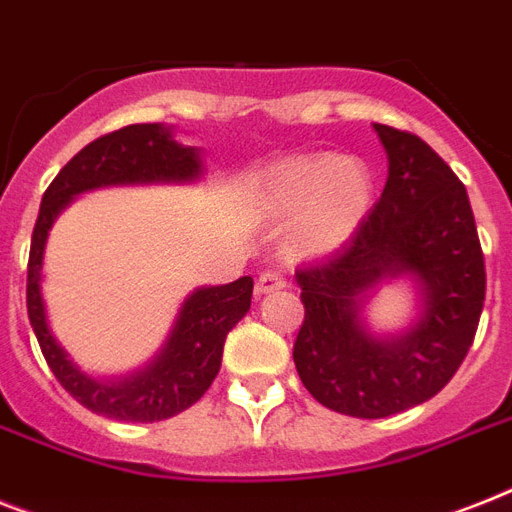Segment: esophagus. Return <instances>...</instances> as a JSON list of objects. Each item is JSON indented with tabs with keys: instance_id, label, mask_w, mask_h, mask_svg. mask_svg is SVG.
I'll return each instance as SVG.
<instances>
[{
	"instance_id": "obj_1",
	"label": "esophagus",
	"mask_w": 512,
	"mask_h": 512,
	"mask_svg": "<svg viewBox=\"0 0 512 512\" xmlns=\"http://www.w3.org/2000/svg\"><path fill=\"white\" fill-rule=\"evenodd\" d=\"M284 286H286V276L276 268L263 270V273H260V278H257V294L278 292V289H284Z\"/></svg>"
}]
</instances>
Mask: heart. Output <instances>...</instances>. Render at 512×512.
I'll list each match as a JSON object with an SVG mask.
<instances>
[{"instance_id": "b5f03b06", "label": "heart", "mask_w": 512, "mask_h": 512, "mask_svg": "<svg viewBox=\"0 0 512 512\" xmlns=\"http://www.w3.org/2000/svg\"><path fill=\"white\" fill-rule=\"evenodd\" d=\"M373 181L355 157L310 155L281 162L260 181V205L278 218H297V242L307 249L342 244L371 205Z\"/></svg>"}]
</instances>
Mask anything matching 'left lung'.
Segmentation results:
<instances>
[{
	"instance_id": "obj_1",
	"label": "left lung",
	"mask_w": 512,
	"mask_h": 512,
	"mask_svg": "<svg viewBox=\"0 0 512 512\" xmlns=\"http://www.w3.org/2000/svg\"><path fill=\"white\" fill-rule=\"evenodd\" d=\"M373 128L389 157L381 199L342 249L294 273L305 305L297 373L321 405L352 418H386L442 392L471 350L486 294L460 178L415 134ZM384 275H413L424 294V315L397 340H376L359 318Z\"/></svg>"
}]
</instances>
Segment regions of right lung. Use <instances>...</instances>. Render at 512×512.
<instances>
[{"instance_id":"right-lung-1","label":"right lung","mask_w":512,"mask_h":512,"mask_svg":"<svg viewBox=\"0 0 512 512\" xmlns=\"http://www.w3.org/2000/svg\"><path fill=\"white\" fill-rule=\"evenodd\" d=\"M199 170L202 160L197 149L178 144L170 128L136 123L86 144L44 191L28 255V321L54 378L91 413L112 421L155 423L194 405L218 376L228 331L247 315L252 278L244 276L234 284L197 289L181 307L168 344L144 371L123 381H97L78 371L47 326L39 281L49 228L62 207L81 191L110 184L191 181L199 176Z\"/></svg>"}]
</instances>
